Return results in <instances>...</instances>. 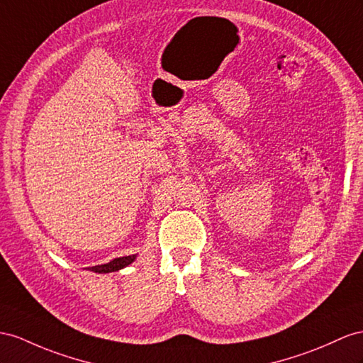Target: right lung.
Returning <instances> with one entry per match:
<instances>
[{
	"mask_svg": "<svg viewBox=\"0 0 363 363\" xmlns=\"http://www.w3.org/2000/svg\"><path fill=\"white\" fill-rule=\"evenodd\" d=\"M136 255L132 256H123V257H116L113 261H110L107 264H102V265H95V267H89L87 270L93 272V273H113V272H119L123 270V268L128 267L132 262H135Z\"/></svg>",
	"mask_w": 363,
	"mask_h": 363,
	"instance_id": "obj_1",
	"label": "right lung"
}]
</instances>
